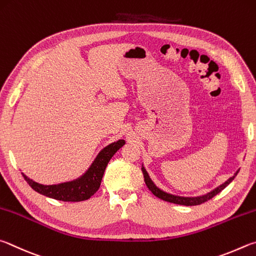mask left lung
<instances>
[{"label": "left lung", "mask_w": 256, "mask_h": 256, "mask_svg": "<svg viewBox=\"0 0 256 256\" xmlns=\"http://www.w3.org/2000/svg\"><path fill=\"white\" fill-rule=\"evenodd\" d=\"M142 174H144V178H145V183H146L147 188H148V189L152 191V194H153L155 196H158V198L162 199L164 201H168V202H172V204H176L196 206V204H204V202H206V201H208L212 198H214V196L218 194L222 190L225 189V188L230 184L232 180H234L240 170L238 171H236V173L232 178H230L227 181L224 182L222 184H220L217 188H214V190L208 192V194H202V196H180L168 194V192H165L162 189H160L158 186H156L155 183L152 181V178H150L148 173H147L146 168H144V165L142 166Z\"/></svg>", "instance_id": "1"}]
</instances>
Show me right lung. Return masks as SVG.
<instances>
[{
	"instance_id": "1",
	"label": "right lung",
	"mask_w": 256,
	"mask_h": 256,
	"mask_svg": "<svg viewBox=\"0 0 256 256\" xmlns=\"http://www.w3.org/2000/svg\"><path fill=\"white\" fill-rule=\"evenodd\" d=\"M126 144L124 140H119L110 145L106 146L100 153L98 154L96 160H93L91 166L88 168L83 176L75 178L73 181L58 183V184L44 186L31 180L26 176H24V180L38 194L49 196V198L60 200V201H70V202H78V201H84L91 198L100 188L103 174H104L106 168L112 156L116 152L120 150Z\"/></svg>"
}]
</instances>
